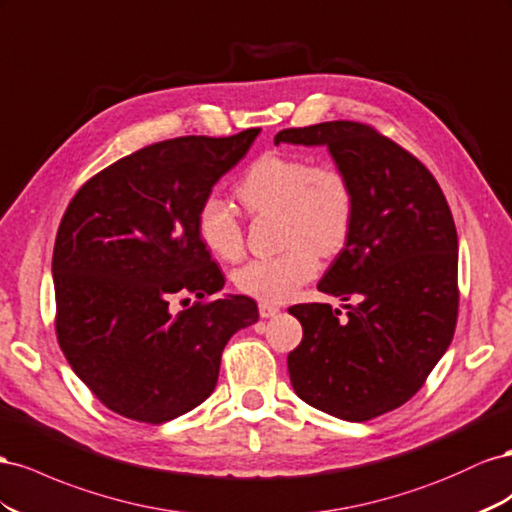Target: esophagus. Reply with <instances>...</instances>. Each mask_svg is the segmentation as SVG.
I'll return each mask as SVG.
<instances>
[{
    "mask_svg": "<svg viewBox=\"0 0 512 512\" xmlns=\"http://www.w3.org/2000/svg\"><path fill=\"white\" fill-rule=\"evenodd\" d=\"M281 313V309L276 304H270V302H259V315L264 319H270V317H276Z\"/></svg>",
    "mask_w": 512,
    "mask_h": 512,
    "instance_id": "1",
    "label": "esophagus"
}]
</instances>
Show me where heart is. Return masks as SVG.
I'll return each mask as SVG.
<instances>
[{"mask_svg": "<svg viewBox=\"0 0 512 512\" xmlns=\"http://www.w3.org/2000/svg\"><path fill=\"white\" fill-rule=\"evenodd\" d=\"M238 199L251 214H279L281 255L251 259L233 281L244 294L285 302L317 274V253L334 255L345 244L354 218V191L334 167H313L296 154H264L238 184ZM201 242L221 259H238L244 233L238 214L221 195H208L197 212Z\"/></svg>", "mask_w": 512, "mask_h": 512, "instance_id": "b5f03b06", "label": "heart"}]
</instances>
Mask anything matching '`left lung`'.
<instances>
[{"instance_id": "obj_1", "label": "left lung", "mask_w": 512, "mask_h": 512, "mask_svg": "<svg viewBox=\"0 0 512 512\" xmlns=\"http://www.w3.org/2000/svg\"><path fill=\"white\" fill-rule=\"evenodd\" d=\"M326 145L354 191L352 229L317 283L349 300L347 319L324 302L296 304L302 341L287 356L291 386L317 410L362 422L425 384L457 324L459 242L429 169L367 124L287 128L274 145Z\"/></svg>"}]
</instances>
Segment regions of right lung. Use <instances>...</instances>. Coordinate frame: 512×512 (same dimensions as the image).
Wrapping results in <instances>:
<instances>
[{"label": "right lung", "mask_w": 512, "mask_h": 512, "mask_svg": "<svg viewBox=\"0 0 512 512\" xmlns=\"http://www.w3.org/2000/svg\"><path fill=\"white\" fill-rule=\"evenodd\" d=\"M259 133L148 145L70 201L51 268L57 341L111 412L152 425L191 412L214 392L229 339L259 319L255 300L236 294L180 313L169 306L225 287L197 233V212Z\"/></svg>", "instance_id": "obj_1"}]
</instances>
